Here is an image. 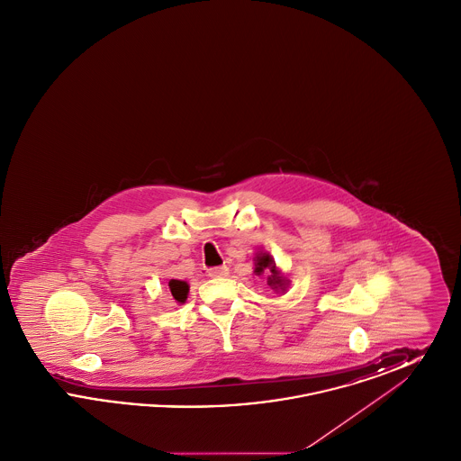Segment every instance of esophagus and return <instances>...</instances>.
I'll use <instances>...</instances> for the list:
<instances>
[{
  "label": "esophagus",
  "instance_id": "esophagus-1",
  "mask_svg": "<svg viewBox=\"0 0 461 461\" xmlns=\"http://www.w3.org/2000/svg\"><path fill=\"white\" fill-rule=\"evenodd\" d=\"M209 276L212 278H221V276H228V267L226 266H218V267H211L209 271Z\"/></svg>",
  "mask_w": 461,
  "mask_h": 461
}]
</instances>
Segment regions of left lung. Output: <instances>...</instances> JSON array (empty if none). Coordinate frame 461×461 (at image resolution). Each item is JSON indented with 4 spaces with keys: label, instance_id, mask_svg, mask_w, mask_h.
<instances>
[{
    "label": "left lung",
    "instance_id": "obj_1",
    "mask_svg": "<svg viewBox=\"0 0 461 461\" xmlns=\"http://www.w3.org/2000/svg\"><path fill=\"white\" fill-rule=\"evenodd\" d=\"M254 261H256V264H254L256 266V269H254L256 275H263L264 271L269 273L267 285L271 286L273 290H276V292H284L285 290V286L288 285V280L282 276V273L278 271V267H276V264L273 261L269 252H258Z\"/></svg>",
    "mask_w": 461,
    "mask_h": 461
}]
</instances>
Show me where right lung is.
<instances>
[{"label": "right lung", "mask_w": 461, "mask_h": 461, "mask_svg": "<svg viewBox=\"0 0 461 461\" xmlns=\"http://www.w3.org/2000/svg\"><path fill=\"white\" fill-rule=\"evenodd\" d=\"M169 290H171V295L175 299L177 304H185L186 303V297H188V290L190 286L186 282L183 280H171L169 282Z\"/></svg>", "instance_id": "1"}]
</instances>
